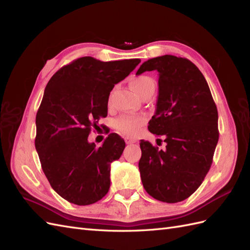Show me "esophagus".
<instances>
[{
    "instance_id": "34e87169",
    "label": "esophagus",
    "mask_w": 250,
    "mask_h": 250,
    "mask_svg": "<svg viewBox=\"0 0 250 250\" xmlns=\"http://www.w3.org/2000/svg\"><path fill=\"white\" fill-rule=\"evenodd\" d=\"M125 143H126V144H134V143H137V141H135L134 139L126 138V139H125Z\"/></svg>"
}]
</instances>
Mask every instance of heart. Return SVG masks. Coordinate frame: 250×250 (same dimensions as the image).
Wrapping results in <instances>:
<instances>
[{
    "mask_svg": "<svg viewBox=\"0 0 250 250\" xmlns=\"http://www.w3.org/2000/svg\"><path fill=\"white\" fill-rule=\"evenodd\" d=\"M131 88L137 93L141 98L150 92L155 90L154 80L148 76H138L130 80ZM145 117L143 116H133V115H123L117 118L113 122V127L121 134L127 135V137H133L137 134L141 127L145 123Z\"/></svg>",
    "mask_w": 250,
    "mask_h": 250,
    "instance_id": "obj_1",
    "label": "heart"
}]
</instances>
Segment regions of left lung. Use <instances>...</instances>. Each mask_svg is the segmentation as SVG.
I'll list each match as a JSON object with an SVG mask.
<instances>
[{
  "label": "left lung",
  "instance_id": "left-lung-1",
  "mask_svg": "<svg viewBox=\"0 0 250 250\" xmlns=\"http://www.w3.org/2000/svg\"><path fill=\"white\" fill-rule=\"evenodd\" d=\"M147 71L160 75L156 111L148 129L167 145L160 150L141 141V178L150 196L175 203L190 197L210 168L219 140L218 110L206 78L188 59L155 57L137 74Z\"/></svg>",
  "mask_w": 250,
  "mask_h": 250
}]
</instances>
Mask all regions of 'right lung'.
Masks as SVG:
<instances>
[{
    "label": "right lung",
    "mask_w": 250,
    "mask_h": 250,
    "mask_svg": "<svg viewBox=\"0 0 250 250\" xmlns=\"http://www.w3.org/2000/svg\"><path fill=\"white\" fill-rule=\"evenodd\" d=\"M140 62L85 56L62 66L48 82L36 113L35 148L53 190L71 203L93 204L109 190L110 164L122 155L125 142L110 133L97 148L87 138L107 116L113 86Z\"/></svg>",
    "instance_id": "right-lung-1"
}]
</instances>
